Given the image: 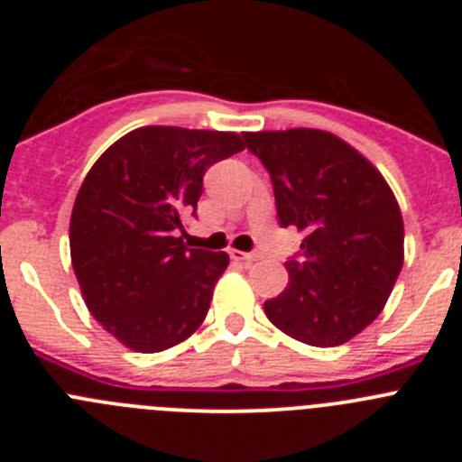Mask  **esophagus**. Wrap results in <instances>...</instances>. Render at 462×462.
<instances>
[{
    "label": "esophagus",
    "instance_id": "34e87169",
    "mask_svg": "<svg viewBox=\"0 0 462 462\" xmlns=\"http://www.w3.org/2000/svg\"><path fill=\"white\" fill-rule=\"evenodd\" d=\"M228 256L236 261H256L259 259V254H254V252H240V250H231L228 252Z\"/></svg>",
    "mask_w": 462,
    "mask_h": 462
}]
</instances>
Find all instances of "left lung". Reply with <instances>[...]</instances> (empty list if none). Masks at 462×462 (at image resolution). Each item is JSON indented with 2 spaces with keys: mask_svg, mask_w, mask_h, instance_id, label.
<instances>
[{
  "mask_svg": "<svg viewBox=\"0 0 462 462\" xmlns=\"http://www.w3.org/2000/svg\"><path fill=\"white\" fill-rule=\"evenodd\" d=\"M266 166L282 226L303 234L289 284L263 303L273 326L312 346H337L373 324L405 261V226L389 182L321 129L247 132Z\"/></svg>",
  "mask_w": 462,
  "mask_h": 462,
  "instance_id": "1",
  "label": "left lung"
}]
</instances>
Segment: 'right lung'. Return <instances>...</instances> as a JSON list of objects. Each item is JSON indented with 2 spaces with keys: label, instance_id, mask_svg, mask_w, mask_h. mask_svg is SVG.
I'll use <instances>...</instances> for the list:
<instances>
[{
  "label": "right lung",
  "instance_id": "obj_1",
  "mask_svg": "<svg viewBox=\"0 0 462 462\" xmlns=\"http://www.w3.org/2000/svg\"><path fill=\"white\" fill-rule=\"evenodd\" d=\"M240 150L236 132L141 126L85 175L69 224L73 273L94 319L126 349L164 352L206 319L228 254L189 250L175 228L196 212L206 171Z\"/></svg>",
  "mask_w": 462,
  "mask_h": 462
}]
</instances>
